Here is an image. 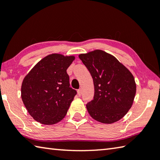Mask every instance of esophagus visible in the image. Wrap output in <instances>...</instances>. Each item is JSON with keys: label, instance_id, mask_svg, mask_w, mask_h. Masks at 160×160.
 I'll return each mask as SVG.
<instances>
[{"label": "esophagus", "instance_id": "34e87169", "mask_svg": "<svg viewBox=\"0 0 160 160\" xmlns=\"http://www.w3.org/2000/svg\"><path fill=\"white\" fill-rule=\"evenodd\" d=\"M77 93H78V96H81V95H82V89H81V88H79V89H78V90L77 91Z\"/></svg>", "mask_w": 160, "mask_h": 160}]
</instances>
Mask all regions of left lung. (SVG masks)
<instances>
[{"label": "left lung", "instance_id": "1", "mask_svg": "<svg viewBox=\"0 0 160 160\" xmlns=\"http://www.w3.org/2000/svg\"><path fill=\"white\" fill-rule=\"evenodd\" d=\"M78 57L93 80V99L86 104L89 114L105 124L119 121L130 110L136 95L132 74L114 56L102 50Z\"/></svg>", "mask_w": 160, "mask_h": 160}]
</instances>
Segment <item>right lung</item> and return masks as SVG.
<instances>
[{
  "label": "right lung",
  "instance_id": "obj_1",
  "mask_svg": "<svg viewBox=\"0 0 160 160\" xmlns=\"http://www.w3.org/2000/svg\"><path fill=\"white\" fill-rule=\"evenodd\" d=\"M74 57L49 55L33 67L22 84L21 96L36 121L51 125L67 114L77 91L70 87L67 69Z\"/></svg>",
  "mask_w": 160,
  "mask_h": 160
}]
</instances>
